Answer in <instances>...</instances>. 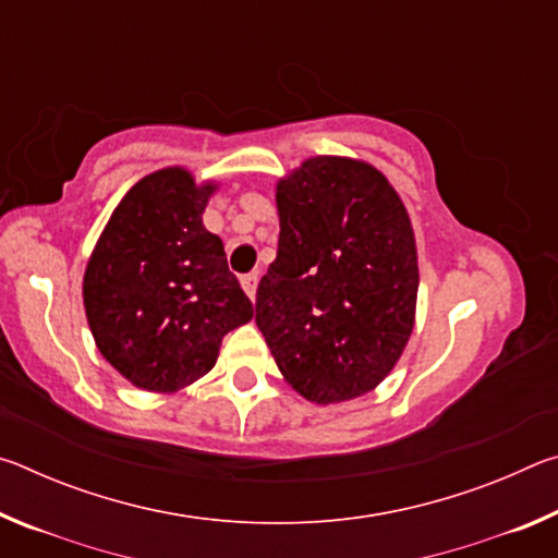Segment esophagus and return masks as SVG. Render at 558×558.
Returning a JSON list of instances; mask_svg holds the SVG:
<instances>
[{"mask_svg":"<svg viewBox=\"0 0 558 558\" xmlns=\"http://www.w3.org/2000/svg\"><path fill=\"white\" fill-rule=\"evenodd\" d=\"M241 286L245 290V295H248L251 300L256 298V288H258V272H245V276L241 278Z\"/></svg>","mask_w":558,"mask_h":558,"instance_id":"esophagus-1","label":"esophagus"}]
</instances>
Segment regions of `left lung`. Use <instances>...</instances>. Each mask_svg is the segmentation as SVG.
<instances>
[{"mask_svg":"<svg viewBox=\"0 0 558 558\" xmlns=\"http://www.w3.org/2000/svg\"><path fill=\"white\" fill-rule=\"evenodd\" d=\"M280 239L256 292L278 369L313 403L356 399L399 362L418 295L413 229L386 177L313 157L278 184Z\"/></svg>","mask_w":558,"mask_h":558,"instance_id":"8db88e82","label":"left lung"}]
</instances>
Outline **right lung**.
<instances>
[{
	"instance_id": "1",
	"label": "right lung",
	"mask_w": 558,
	"mask_h": 558,
	"mask_svg": "<svg viewBox=\"0 0 558 558\" xmlns=\"http://www.w3.org/2000/svg\"><path fill=\"white\" fill-rule=\"evenodd\" d=\"M214 184L167 167L130 189L83 278L100 354L140 389L177 391L211 372L223 335L253 317V302L202 223Z\"/></svg>"
}]
</instances>
